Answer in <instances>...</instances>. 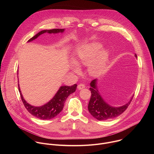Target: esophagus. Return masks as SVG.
<instances>
[{
  "label": "esophagus",
  "instance_id": "esophagus-1",
  "mask_svg": "<svg viewBox=\"0 0 154 154\" xmlns=\"http://www.w3.org/2000/svg\"><path fill=\"white\" fill-rule=\"evenodd\" d=\"M85 88V85L84 84H83V83H80L78 85V88L79 90H82L83 88Z\"/></svg>",
  "mask_w": 154,
  "mask_h": 154
}]
</instances>
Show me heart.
<instances>
[{"instance_id": "1", "label": "heart", "mask_w": 154, "mask_h": 154, "mask_svg": "<svg viewBox=\"0 0 154 154\" xmlns=\"http://www.w3.org/2000/svg\"><path fill=\"white\" fill-rule=\"evenodd\" d=\"M102 45L99 42H93L79 47L77 51L75 63L78 65L89 64V72L93 75H96L102 72L106 67L109 52L102 50ZM72 69L75 72H79L78 66L74 64Z\"/></svg>"}]
</instances>
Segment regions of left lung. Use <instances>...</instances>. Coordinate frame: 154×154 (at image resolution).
<instances>
[{
  "instance_id": "obj_1",
  "label": "left lung",
  "mask_w": 154,
  "mask_h": 154,
  "mask_svg": "<svg viewBox=\"0 0 154 154\" xmlns=\"http://www.w3.org/2000/svg\"><path fill=\"white\" fill-rule=\"evenodd\" d=\"M135 57L137 58V54H135ZM97 80L94 79L90 83V90L91 96L88 106L90 114L99 121L111 119L121 115L130 105L133 96L128 103L121 106H112L106 103L100 95L97 87Z\"/></svg>"
}]
</instances>
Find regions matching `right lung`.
<instances>
[{"mask_svg": "<svg viewBox=\"0 0 154 154\" xmlns=\"http://www.w3.org/2000/svg\"><path fill=\"white\" fill-rule=\"evenodd\" d=\"M64 31V29H54L51 30H42L38 33L36 35L30 38L28 42H30L36 38H37L39 35L45 33H63ZM77 85L74 84L72 86H62L60 88V89L55 94L54 97L47 103L40 106H34L29 103H28L23 98L22 95L20 88L18 84L19 91L20 95L21 100L23 101L24 105L25 106L27 110L33 116L41 119H51L57 116L63 108L64 102L66 100L67 97L72 93L75 91Z\"/></svg>", "mask_w": 154, "mask_h": 154, "instance_id": "right-lung-1", "label": "right lung"}]
</instances>
